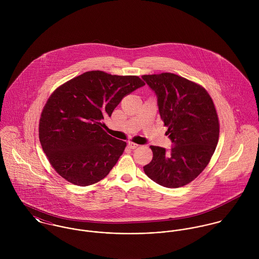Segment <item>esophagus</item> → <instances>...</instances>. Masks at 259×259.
<instances>
[{
	"mask_svg": "<svg viewBox=\"0 0 259 259\" xmlns=\"http://www.w3.org/2000/svg\"><path fill=\"white\" fill-rule=\"evenodd\" d=\"M127 147L131 148V149H135V148H137L139 147V145H137V144H135V143H133V142H128V143H127Z\"/></svg>",
	"mask_w": 259,
	"mask_h": 259,
	"instance_id": "34e87169",
	"label": "esophagus"
}]
</instances>
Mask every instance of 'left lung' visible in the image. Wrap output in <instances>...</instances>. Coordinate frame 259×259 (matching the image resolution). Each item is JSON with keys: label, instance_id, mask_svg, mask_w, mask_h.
<instances>
[{"label": "left lung", "instance_id": "1", "mask_svg": "<svg viewBox=\"0 0 259 259\" xmlns=\"http://www.w3.org/2000/svg\"><path fill=\"white\" fill-rule=\"evenodd\" d=\"M157 98L172 148L150 146L153 156L145 174L159 185L177 188L196 179L208 164L220 137L219 116L208 93L171 73L142 76Z\"/></svg>", "mask_w": 259, "mask_h": 259}]
</instances>
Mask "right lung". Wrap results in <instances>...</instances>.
Masks as SVG:
<instances>
[{
    "instance_id": "obj_1",
    "label": "right lung",
    "mask_w": 259,
    "mask_h": 259,
    "mask_svg": "<svg viewBox=\"0 0 259 259\" xmlns=\"http://www.w3.org/2000/svg\"><path fill=\"white\" fill-rule=\"evenodd\" d=\"M146 83L137 75L92 71L59 87L41 111L38 138L55 170L79 186L106 178L126 143L108 135L104 119Z\"/></svg>"
}]
</instances>
